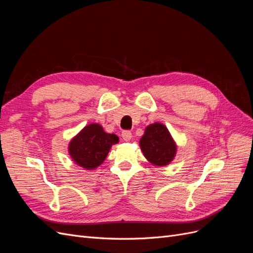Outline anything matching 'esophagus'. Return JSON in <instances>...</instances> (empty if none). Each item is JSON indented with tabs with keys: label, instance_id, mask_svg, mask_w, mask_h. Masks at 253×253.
I'll list each match as a JSON object with an SVG mask.
<instances>
[{
	"label": "esophagus",
	"instance_id": "34e87169",
	"mask_svg": "<svg viewBox=\"0 0 253 253\" xmlns=\"http://www.w3.org/2000/svg\"><path fill=\"white\" fill-rule=\"evenodd\" d=\"M121 136H122V138H124V140L128 141V140H131V138H132V132L126 129V131L121 133Z\"/></svg>",
	"mask_w": 253,
	"mask_h": 253
}]
</instances>
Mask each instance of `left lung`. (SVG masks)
<instances>
[{"label":"left lung","mask_w":253,"mask_h":253,"mask_svg":"<svg viewBox=\"0 0 253 253\" xmlns=\"http://www.w3.org/2000/svg\"><path fill=\"white\" fill-rule=\"evenodd\" d=\"M140 147L145 158L155 166L171 163L176 153V145L169 131L160 124L151 125L145 128Z\"/></svg>","instance_id":"1"}]
</instances>
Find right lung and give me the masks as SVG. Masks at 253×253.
Here are the masks:
<instances>
[{
	"instance_id": "obj_1",
	"label": "right lung",
	"mask_w": 253,
	"mask_h": 253,
	"mask_svg": "<svg viewBox=\"0 0 253 253\" xmlns=\"http://www.w3.org/2000/svg\"><path fill=\"white\" fill-rule=\"evenodd\" d=\"M117 142L116 135L105 133L101 126L93 124L84 127L75 137L68 150L74 162L91 170L103 163L112 145Z\"/></svg>"
}]
</instances>
